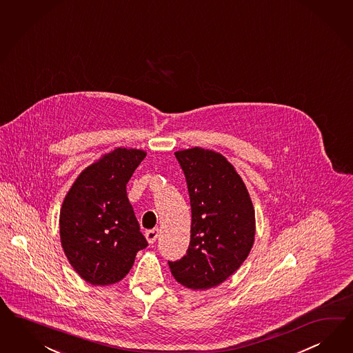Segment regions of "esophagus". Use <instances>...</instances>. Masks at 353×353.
Listing matches in <instances>:
<instances>
[{"mask_svg": "<svg viewBox=\"0 0 353 353\" xmlns=\"http://www.w3.org/2000/svg\"><path fill=\"white\" fill-rule=\"evenodd\" d=\"M159 236H160V230L159 228H153V230L145 232V237H147V240H148L150 243H153V242L156 241Z\"/></svg>", "mask_w": 353, "mask_h": 353, "instance_id": "esophagus-1", "label": "esophagus"}]
</instances>
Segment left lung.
Segmentation results:
<instances>
[{
  "label": "left lung",
  "instance_id": "left-lung-1",
  "mask_svg": "<svg viewBox=\"0 0 353 353\" xmlns=\"http://www.w3.org/2000/svg\"><path fill=\"white\" fill-rule=\"evenodd\" d=\"M175 157L191 200V242L169 267L183 286L208 290L236 272L252 252L255 212L241 176L223 154L194 147Z\"/></svg>",
  "mask_w": 353,
  "mask_h": 353
}]
</instances>
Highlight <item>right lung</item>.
<instances>
[{
	"instance_id": "obj_1",
	"label": "right lung",
	"mask_w": 353,
	"mask_h": 353,
	"mask_svg": "<svg viewBox=\"0 0 353 353\" xmlns=\"http://www.w3.org/2000/svg\"><path fill=\"white\" fill-rule=\"evenodd\" d=\"M145 156L121 147L103 154L81 172L61 203V248L73 270L91 285L121 281L137 252L148 245L126 193Z\"/></svg>"
}]
</instances>
